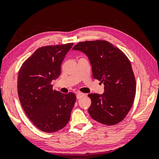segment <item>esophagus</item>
I'll use <instances>...</instances> for the list:
<instances>
[{
  "label": "esophagus",
  "mask_w": 159,
  "mask_h": 159,
  "mask_svg": "<svg viewBox=\"0 0 159 159\" xmlns=\"http://www.w3.org/2000/svg\"><path fill=\"white\" fill-rule=\"evenodd\" d=\"M84 93H77V99H80L81 98L84 97Z\"/></svg>",
  "instance_id": "1"
}]
</instances>
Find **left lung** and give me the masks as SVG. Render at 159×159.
<instances>
[{
    "mask_svg": "<svg viewBox=\"0 0 159 159\" xmlns=\"http://www.w3.org/2000/svg\"><path fill=\"white\" fill-rule=\"evenodd\" d=\"M88 57L93 77L104 84V93H90L88 108L94 120L114 125L129 111L136 93V82L131 63L125 53L108 41H84L72 48Z\"/></svg>",
    "mask_w": 159,
    "mask_h": 159,
    "instance_id": "obj_1",
    "label": "left lung"
}]
</instances>
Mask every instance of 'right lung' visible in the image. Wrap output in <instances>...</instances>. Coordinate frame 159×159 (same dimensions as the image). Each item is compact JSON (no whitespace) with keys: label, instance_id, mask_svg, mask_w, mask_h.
<instances>
[{"label":"right lung","instance_id":"add662e5","mask_svg":"<svg viewBox=\"0 0 159 159\" xmlns=\"http://www.w3.org/2000/svg\"><path fill=\"white\" fill-rule=\"evenodd\" d=\"M72 45L41 47L19 71L17 89L21 106L30 120L43 132H57L70 119L76 95L53 90L51 82L59 77L61 65Z\"/></svg>","mask_w":159,"mask_h":159}]
</instances>
